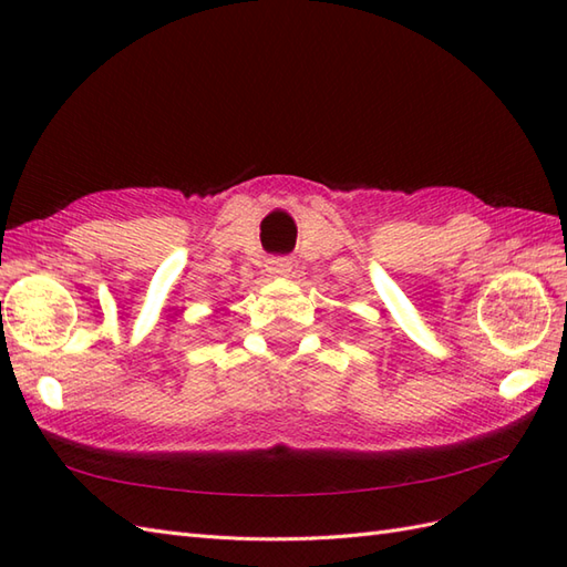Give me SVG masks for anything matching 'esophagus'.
Wrapping results in <instances>:
<instances>
[{
  "instance_id": "esophagus-1",
  "label": "esophagus",
  "mask_w": 567,
  "mask_h": 567,
  "mask_svg": "<svg viewBox=\"0 0 567 567\" xmlns=\"http://www.w3.org/2000/svg\"><path fill=\"white\" fill-rule=\"evenodd\" d=\"M268 270L272 272V275H290V270H292V260L290 258H285V256H277V258H270L268 260Z\"/></svg>"
}]
</instances>
